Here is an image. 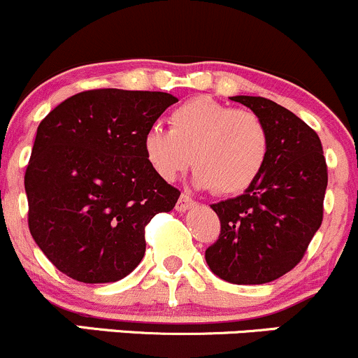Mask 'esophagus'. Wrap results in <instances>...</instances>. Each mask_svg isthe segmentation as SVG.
<instances>
[{
  "mask_svg": "<svg viewBox=\"0 0 358 358\" xmlns=\"http://www.w3.org/2000/svg\"><path fill=\"white\" fill-rule=\"evenodd\" d=\"M194 206H195L194 199H192L189 194H182L180 195L178 202H176V210H180V213H185V210L194 208Z\"/></svg>",
  "mask_w": 358,
  "mask_h": 358,
  "instance_id": "esophagus-1",
  "label": "esophagus"
}]
</instances>
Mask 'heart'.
Listing matches in <instances>:
<instances>
[{
	"label": "heart",
	"mask_w": 358,
	"mask_h": 358,
	"mask_svg": "<svg viewBox=\"0 0 358 358\" xmlns=\"http://www.w3.org/2000/svg\"><path fill=\"white\" fill-rule=\"evenodd\" d=\"M269 130L250 110H235L209 96L185 101L169 113V130L144 134L145 161L166 182L195 168V183L220 195L250 189L269 156Z\"/></svg>",
	"instance_id": "b5f03b06"
}]
</instances>
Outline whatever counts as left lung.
Here are the masks:
<instances>
[{"instance_id": "obj_1", "label": "left lung", "mask_w": 358, "mask_h": 358, "mask_svg": "<svg viewBox=\"0 0 358 358\" xmlns=\"http://www.w3.org/2000/svg\"><path fill=\"white\" fill-rule=\"evenodd\" d=\"M231 101L264 120L269 156L250 189L210 206L221 233L206 250V261L221 280L262 285L302 261L322 223L328 166L319 135L287 108L257 96Z\"/></svg>"}]
</instances>
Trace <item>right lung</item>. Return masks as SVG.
<instances>
[{
    "label": "right lung",
    "instance_id": "1",
    "mask_svg": "<svg viewBox=\"0 0 358 358\" xmlns=\"http://www.w3.org/2000/svg\"><path fill=\"white\" fill-rule=\"evenodd\" d=\"M176 101L149 90H85L37 127L25 169L29 229L71 280L125 278L145 254V224L175 208L180 190L152 171L142 138Z\"/></svg>",
    "mask_w": 358,
    "mask_h": 358
}]
</instances>
